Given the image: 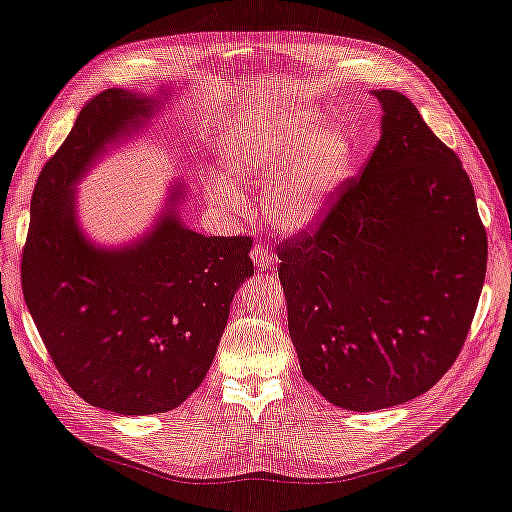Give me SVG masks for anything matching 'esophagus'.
Returning <instances> with one entry per match:
<instances>
[{
  "label": "esophagus",
  "instance_id": "1",
  "mask_svg": "<svg viewBox=\"0 0 512 512\" xmlns=\"http://www.w3.org/2000/svg\"><path fill=\"white\" fill-rule=\"evenodd\" d=\"M251 259H253V265L257 270H274V265H276L274 253L268 251V247H265L263 242L255 244L251 251Z\"/></svg>",
  "mask_w": 512,
  "mask_h": 512
}]
</instances>
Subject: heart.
<instances>
[{
  "label": "heart",
  "mask_w": 512,
  "mask_h": 512,
  "mask_svg": "<svg viewBox=\"0 0 512 512\" xmlns=\"http://www.w3.org/2000/svg\"><path fill=\"white\" fill-rule=\"evenodd\" d=\"M355 150L349 133L332 123H320L311 113L286 117L276 125L259 119L240 121L221 150V165L234 182L272 180L268 215L288 232H301L330 211L349 180ZM209 196L217 203L238 201V190L211 177Z\"/></svg>",
  "instance_id": "b5f03b06"
}]
</instances>
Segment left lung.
I'll use <instances>...</instances> for the list:
<instances>
[{
    "instance_id": "obj_1",
    "label": "left lung",
    "mask_w": 512,
    "mask_h": 512,
    "mask_svg": "<svg viewBox=\"0 0 512 512\" xmlns=\"http://www.w3.org/2000/svg\"><path fill=\"white\" fill-rule=\"evenodd\" d=\"M381 140L314 234L284 240L278 278L305 381L383 410L429 391L471 328L487 234L456 152L399 92L374 90Z\"/></svg>"
}]
</instances>
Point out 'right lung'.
<instances>
[{
	"mask_svg": "<svg viewBox=\"0 0 512 512\" xmlns=\"http://www.w3.org/2000/svg\"><path fill=\"white\" fill-rule=\"evenodd\" d=\"M161 94L110 87L83 106L39 173L22 253V295L58 372L87 404L123 416L186 402L211 368L236 291L253 276L251 238L184 224L182 182L136 240L104 247L81 228L77 184L146 129Z\"/></svg>",
	"mask_w": 512,
	"mask_h": 512,
	"instance_id": "obj_1",
	"label": "right lung"
}]
</instances>
